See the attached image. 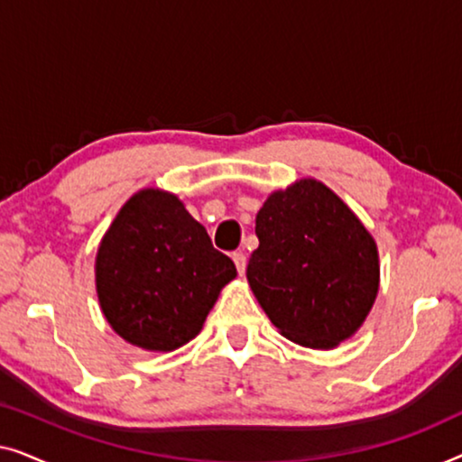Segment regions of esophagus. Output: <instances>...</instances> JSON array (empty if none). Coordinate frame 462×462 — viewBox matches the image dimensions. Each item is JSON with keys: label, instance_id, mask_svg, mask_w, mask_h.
Wrapping results in <instances>:
<instances>
[{"label": "esophagus", "instance_id": "1", "mask_svg": "<svg viewBox=\"0 0 462 462\" xmlns=\"http://www.w3.org/2000/svg\"><path fill=\"white\" fill-rule=\"evenodd\" d=\"M233 263H236L237 273L244 275V271H245V256L242 254V252H236V254H233Z\"/></svg>", "mask_w": 462, "mask_h": 462}]
</instances>
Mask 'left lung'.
I'll use <instances>...</instances> for the list:
<instances>
[{"mask_svg":"<svg viewBox=\"0 0 462 462\" xmlns=\"http://www.w3.org/2000/svg\"><path fill=\"white\" fill-rule=\"evenodd\" d=\"M248 283L283 337L334 349L368 318L381 283L374 237L324 182L273 191L256 214Z\"/></svg>","mask_w":462,"mask_h":462,"instance_id":"obj_1","label":"left lung"}]
</instances>
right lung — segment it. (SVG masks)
<instances>
[{
    "instance_id": "right-lung-1",
    "label": "right lung",
    "mask_w": 462,
    "mask_h": 462,
    "mask_svg": "<svg viewBox=\"0 0 462 462\" xmlns=\"http://www.w3.org/2000/svg\"><path fill=\"white\" fill-rule=\"evenodd\" d=\"M98 305L125 343L168 353L204 328L236 264L179 199L149 187L132 195L100 239Z\"/></svg>"
}]
</instances>
